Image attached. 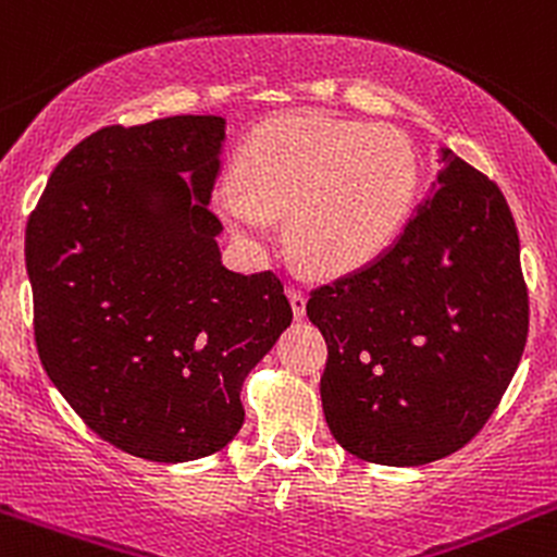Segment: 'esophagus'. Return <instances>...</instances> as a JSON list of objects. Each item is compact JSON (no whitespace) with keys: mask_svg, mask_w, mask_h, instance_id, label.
I'll return each instance as SVG.
<instances>
[{"mask_svg":"<svg viewBox=\"0 0 557 557\" xmlns=\"http://www.w3.org/2000/svg\"><path fill=\"white\" fill-rule=\"evenodd\" d=\"M288 298H290V307H293V317H296V320H301V317L307 314V296H304L298 288H288Z\"/></svg>","mask_w":557,"mask_h":557,"instance_id":"1","label":"esophagus"}]
</instances>
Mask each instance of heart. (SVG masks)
Instances as JSON below:
<instances>
[{"label": "heart", "mask_w": 557, "mask_h": 557, "mask_svg": "<svg viewBox=\"0 0 557 557\" xmlns=\"http://www.w3.org/2000/svg\"><path fill=\"white\" fill-rule=\"evenodd\" d=\"M418 185L405 134L325 115H280L243 145L237 182H219L213 206L243 246L261 250L274 216L288 213V243L311 272L370 264L405 224Z\"/></svg>", "instance_id": "obj_1"}]
</instances>
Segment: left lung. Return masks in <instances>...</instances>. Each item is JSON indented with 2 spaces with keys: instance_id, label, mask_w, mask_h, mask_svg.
Returning <instances> with one entry per match:
<instances>
[{
  "instance_id": "1",
  "label": "left lung",
  "mask_w": 557,
  "mask_h": 557,
  "mask_svg": "<svg viewBox=\"0 0 557 557\" xmlns=\"http://www.w3.org/2000/svg\"><path fill=\"white\" fill-rule=\"evenodd\" d=\"M377 259L311 293L322 412L359 460L428 466L484 428L521 362L529 296L505 195L449 148Z\"/></svg>"
}]
</instances>
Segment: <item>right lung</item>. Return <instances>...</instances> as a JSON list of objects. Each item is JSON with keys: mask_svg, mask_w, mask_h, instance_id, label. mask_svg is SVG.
I'll list each match as a JSON object with an SVG mask.
<instances>
[{"mask_svg": "<svg viewBox=\"0 0 557 557\" xmlns=\"http://www.w3.org/2000/svg\"><path fill=\"white\" fill-rule=\"evenodd\" d=\"M227 121L106 126L54 166L26 227L34 335L54 388L152 462L224 449L293 311L277 274L222 264L209 211Z\"/></svg>", "mask_w": 557, "mask_h": 557, "instance_id": "right-lung-1", "label": "right lung"}]
</instances>
